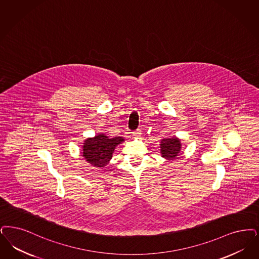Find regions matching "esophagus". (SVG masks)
Returning a JSON list of instances; mask_svg holds the SVG:
<instances>
[{"label": "esophagus", "instance_id": "esophagus-1", "mask_svg": "<svg viewBox=\"0 0 259 259\" xmlns=\"http://www.w3.org/2000/svg\"><path fill=\"white\" fill-rule=\"evenodd\" d=\"M141 134H142V133H141V130H140V129H138V130H136V131L133 132V136H134V137H140Z\"/></svg>", "mask_w": 259, "mask_h": 259}]
</instances>
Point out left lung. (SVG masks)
<instances>
[{
  "label": "left lung",
  "mask_w": 259,
  "mask_h": 259,
  "mask_svg": "<svg viewBox=\"0 0 259 259\" xmlns=\"http://www.w3.org/2000/svg\"><path fill=\"white\" fill-rule=\"evenodd\" d=\"M160 145H161L160 148H161L162 156L167 160L176 159V156H178L181 149L180 141L176 137L162 140Z\"/></svg>",
  "instance_id": "8db88e82"
}]
</instances>
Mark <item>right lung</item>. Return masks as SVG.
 <instances>
[{"label": "right lung", "mask_w": 259, "mask_h": 259, "mask_svg": "<svg viewBox=\"0 0 259 259\" xmlns=\"http://www.w3.org/2000/svg\"><path fill=\"white\" fill-rule=\"evenodd\" d=\"M124 141L121 137L109 139L104 134L95 136L93 139L84 141L83 156L84 159L94 166L104 167L112 159L114 148Z\"/></svg>", "instance_id": "right-lung-1"}]
</instances>
